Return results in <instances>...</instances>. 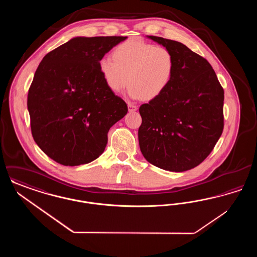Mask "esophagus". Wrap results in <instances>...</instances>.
Wrapping results in <instances>:
<instances>
[{
    "instance_id": "esophagus-1",
    "label": "esophagus",
    "mask_w": 257,
    "mask_h": 257,
    "mask_svg": "<svg viewBox=\"0 0 257 257\" xmlns=\"http://www.w3.org/2000/svg\"><path fill=\"white\" fill-rule=\"evenodd\" d=\"M128 110H129V111H136V110H138V107L134 105V104L128 103Z\"/></svg>"
}]
</instances>
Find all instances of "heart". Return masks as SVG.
<instances>
[{
  "mask_svg": "<svg viewBox=\"0 0 257 257\" xmlns=\"http://www.w3.org/2000/svg\"><path fill=\"white\" fill-rule=\"evenodd\" d=\"M112 58H102L99 70L113 92L121 91L129 82L130 97L152 100L171 84L174 58L171 51L162 45L129 39L113 49Z\"/></svg>",
  "mask_w": 257,
  "mask_h": 257,
  "instance_id": "1",
  "label": "heart"
}]
</instances>
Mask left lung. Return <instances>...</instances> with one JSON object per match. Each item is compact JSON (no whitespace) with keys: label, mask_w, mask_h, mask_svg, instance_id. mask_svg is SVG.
Segmentation results:
<instances>
[{"label":"left lung","mask_w":257,"mask_h":257,"mask_svg":"<svg viewBox=\"0 0 257 257\" xmlns=\"http://www.w3.org/2000/svg\"><path fill=\"white\" fill-rule=\"evenodd\" d=\"M147 37L170 50L175 65L168 88L140 107V148L155 167L188 171L207 158L221 136L223 88L206 59L178 41Z\"/></svg>","instance_id":"1"}]
</instances>
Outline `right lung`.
Returning <instances> with one entry per match:
<instances>
[{"instance_id": "right-lung-1", "label": "right lung", "mask_w": 257, "mask_h": 257, "mask_svg": "<svg viewBox=\"0 0 257 257\" xmlns=\"http://www.w3.org/2000/svg\"><path fill=\"white\" fill-rule=\"evenodd\" d=\"M126 38L74 37L39 63L28 110L34 140L51 159L73 167L104 152L110 127L128 108L106 85L99 61Z\"/></svg>"}]
</instances>
